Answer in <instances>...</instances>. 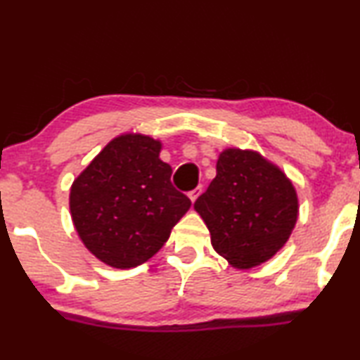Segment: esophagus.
<instances>
[{
    "mask_svg": "<svg viewBox=\"0 0 360 360\" xmlns=\"http://www.w3.org/2000/svg\"><path fill=\"white\" fill-rule=\"evenodd\" d=\"M200 192H202V187H200V186H197L195 189H192V191L189 192V199H191L192 202H194V200L197 199V197L200 195Z\"/></svg>",
    "mask_w": 360,
    "mask_h": 360,
    "instance_id": "obj_1",
    "label": "esophagus"
}]
</instances>
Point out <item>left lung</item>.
Here are the masks:
<instances>
[{"label":"left lung","mask_w":360,"mask_h":360,"mask_svg":"<svg viewBox=\"0 0 360 360\" xmlns=\"http://www.w3.org/2000/svg\"><path fill=\"white\" fill-rule=\"evenodd\" d=\"M210 231L212 246L233 266L248 269L276 255L298 215L292 182L255 151L229 148L217 176L194 202Z\"/></svg>","instance_id":"left-lung-1"}]
</instances>
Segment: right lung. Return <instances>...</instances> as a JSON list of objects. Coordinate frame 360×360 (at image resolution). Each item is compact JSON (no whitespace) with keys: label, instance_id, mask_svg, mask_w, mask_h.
<instances>
[{"label":"right lung","instance_id":"obj_1","mask_svg":"<svg viewBox=\"0 0 360 360\" xmlns=\"http://www.w3.org/2000/svg\"><path fill=\"white\" fill-rule=\"evenodd\" d=\"M161 143L120 135L75 179L70 210L84 246L105 264L129 269L148 261L168 241L191 200L171 184Z\"/></svg>","mask_w":360,"mask_h":360}]
</instances>
